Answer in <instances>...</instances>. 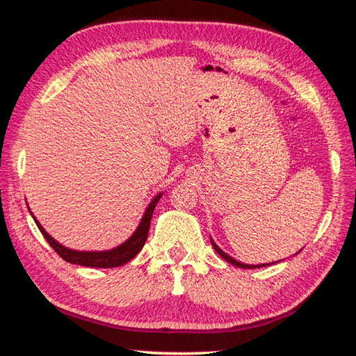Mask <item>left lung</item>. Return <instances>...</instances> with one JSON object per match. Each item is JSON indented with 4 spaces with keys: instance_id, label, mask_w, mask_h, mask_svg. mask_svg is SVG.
Here are the masks:
<instances>
[{
    "instance_id": "8db88e82",
    "label": "left lung",
    "mask_w": 356,
    "mask_h": 356,
    "mask_svg": "<svg viewBox=\"0 0 356 356\" xmlns=\"http://www.w3.org/2000/svg\"><path fill=\"white\" fill-rule=\"evenodd\" d=\"M211 245H213V248L216 250V252H218V254L220 256V257H224V259L227 261V262H229L232 264V266H236V267H239V268H259V267H266V266H270V264H261V266H248V264H242V262H239V261H236V259H233L232 256H228L225 252H222V250L216 245V242L211 239ZM273 264V262H271Z\"/></svg>"
}]
</instances>
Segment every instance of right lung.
Instances as JSON below:
<instances>
[{"label": "right lung", "instance_id": "add662e5", "mask_svg": "<svg viewBox=\"0 0 356 356\" xmlns=\"http://www.w3.org/2000/svg\"><path fill=\"white\" fill-rule=\"evenodd\" d=\"M160 197H162V193H159L157 196L151 200V204L143 213L140 224H138L137 229L132 233L131 238L124 241L122 245H118L113 250H106V252H79V250H71L65 245H61V243L55 241L52 236H49V233H46V229L40 225V222L33 218V214L32 213L31 214L41 234H43L44 239L49 242V245H51L55 252H57V254L61 256L66 262L76 264V266H83V267L113 268V267L124 266V264L129 262L132 257L137 256V253L143 248L146 238H148L152 213H154V208L157 205V202L160 200Z\"/></svg>", "mask_w": 356, "mask_h": 356}]
</instances>
